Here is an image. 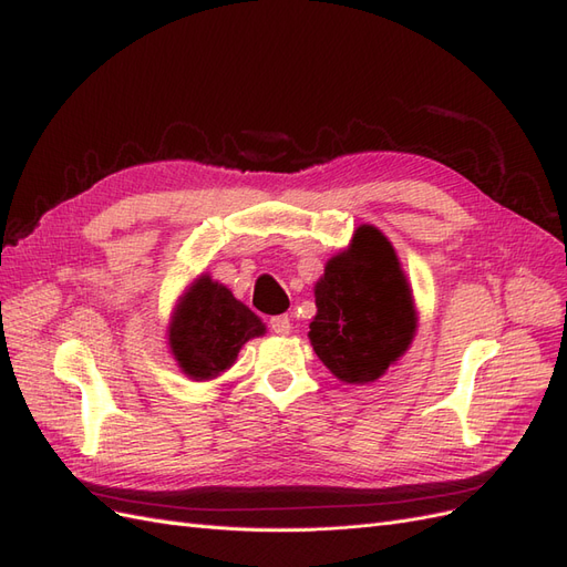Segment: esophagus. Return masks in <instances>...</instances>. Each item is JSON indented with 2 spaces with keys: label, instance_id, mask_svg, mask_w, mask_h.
<instances>
[{
  "label": "esophagus",
  "instance_id": "esophagus-1",
  "mask_svg": "<svg viewBox=\"0 0 567 567\" xmlns=\"http://www.w3.org/2000/svg\"><path fill=\"white\" fill-rule=\"evenodd\" d=\"M269 329H271V333H277V336H288L293 326H290V319L286 315H279V317L269 319Z\"/></svg>",
  "mask_w": 567,
  "mask_h": 567
}]
</instances>
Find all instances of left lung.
Returning <instances> with one entry per match:
<instances>
[{
  "label": "left lung",
  "instance_id": "8db88e82",
  "mask_svg": "<svg viewBox=\"0 0 567 567\" xmlns=\"http://www.w3.org/2000/svg\"><path fill=\"white\" fill-rule=\"evenodd\" d=\"M310 342L338 381H379L411 348L419 329L414 290L388 236L359 225L315 284Z\"/></svg>",
  "mask_w": 567,
  "mask_h": 567
}]
</instances>
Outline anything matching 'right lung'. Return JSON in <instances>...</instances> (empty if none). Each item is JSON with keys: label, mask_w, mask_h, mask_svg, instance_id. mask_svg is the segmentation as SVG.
<instances>
[{"label": "right lung", "mask_w": 567, "mask_h": 567, "mask_svg": "<svg viewBox=\"0 0 567 567\" xmlns=\"http://www.w3.org/2000/svg\"><path fill=\"white\" fill-rule=\"evenodd\" d=\"M267 326L208 271L186 286L167 323V346L192 381H213L234 367L248 340Z\"/></svg>", "instance_id": "add662e5"}]
</instances>
